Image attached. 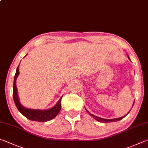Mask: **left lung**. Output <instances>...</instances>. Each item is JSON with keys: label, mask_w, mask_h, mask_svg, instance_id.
I'll use <instances>...</instances> for the list:
<instances>
[{"label": "left lung", "mask_w": 148, "mask_h": 148, "mask_svg": "<svg viewBox=\"0 0 148 148\" xmlns=\"http://www.w3.org/2000/svg\"><path fill=\"white\" fill-rule=\"evenodd\" d=\"M129 58V57H128ZM129 59H130V58H129ZM134 103H135V101H134ZM133 105H134V103H133ZM86 111H87V112H88V114H89L90 116H92L94 119H95L97 121H98V122H102V123H107V122H116V121H119V120H120L121 119H123V118H124L126 115H127L129 112H130V111H129V112L128 113L126 114V115H125V116H122V117H120V118H119V119H101V118H100V117H98V116H95V115H93V114H90L89 112H88L87 110H86ZM131 111V110H130Z\"/></svg>", "instance_id": "left-lung-1"}]
</instances>
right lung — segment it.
I'll use <instances>...</instances> for the list:
<instances>
[{"mask_svg":"<svg viewBox=\"0 0 148 148\" xmlns=\"http://www.w3.org/2000/svg\"><path fill=\"white\" fill-rule=\"evenodd\" d=\"M18 74H19V66H18L17 70H16V73L14 77V82H13V98L15 106L21 113L29 120L41 122H47V121L52 120L57 116L61 108V98H62L63 96H61V98L54 107H53L52 108L50 109L44 110V111L25 108L20 103L17 95V87H16V79H17Z\"/></svg>","mask_w":148,"mask_h":148,"instance_id":"1","label":"right lung"}]
</instances>
